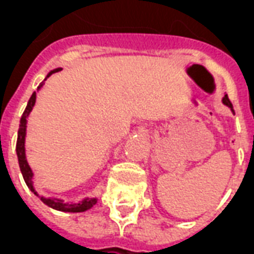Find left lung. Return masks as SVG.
<instances>
[{
    "label": "left lung",
    "instance_id": "1",
    "mask_svg": "<svg viewBox=\"0 0 254 254\" xmlns=\"http://www.w3.org/2000/svg\"><path fill=\"white\" fill-rule=\"evenodd\" d=\"M222 102H223L224 105L227 106V107H230V109H231V111L234 113V110H233V105H231V102H230V99H229V98H227V95H226L223 99H222Z\"/></svg>",
    "mask_w": 254,
    "mask_h": 254
}]
</instances>
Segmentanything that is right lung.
Listing matches in <instances>:
<instances>
[{"instance_id": "obj_1", "label": "right lung", "mask_w": 254, "mask_h": 254, "mask_svg": "<svg viewBox=\"0 0 254 254\" xmlns=\"http://www.w3.org/2000/svg\"><path fill=\"white\" fill-rule=\"evenodd\" d=\"M61 70V67H57V69H54L52 72L47 74V77H50L53 73L60 72ZM46 77V78H47ZM45 78V80H46ZM43 85V83L38 87V89H41V87ZM35 100H36V92L31 95L30 100H28V103H27V107H25L24 113H23V116H21V120H20V127H19V132H17V143H16V152H17V159H19V166H20V170H21V174H23V178H24L25 184H27V187L30 188L31 191H34V194H36L38 197H41L38 193L35 191V188H34V184H32V177H34V173L31 170L30 165H28V162L25 159V133H27V118L30 116L31 110H32V107L35 105ZM41 200L45 204H46L47 207L53 208V209H57V211H61V212H84V211H87L89 208H92L98 201V198H84L83 201L77 202V204H69V202H64V200L61 198H46V197H41Z\"/></svg>"}]
</instances>
